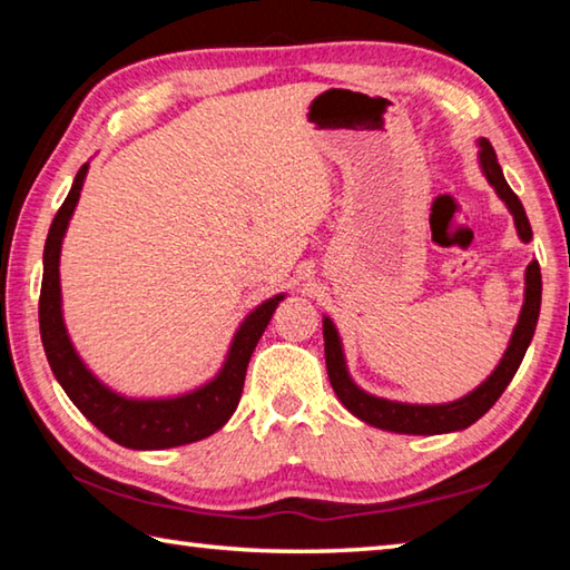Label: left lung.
I'll list each match as a JSON object with an SVG mask.
<instances>
[{"label": "left lung", "instance_id": "left-lung-1", "mask_svg": "<svg viewBox=\"0 0 570 570\" xmlns=\"http://www.w3.org/2000/svg\"><path fill=\"white\" fill-rule=\"evenodd\" d=\"M480 168L485 173L490 186L495 188L498 196L505 200L510 214H513L518 236L528 244V240L533 238V230H530L525 208L520 204L513 188L508 186L503 170H500L495 150L485 138H480ZM540 292H543V284H540V266L538 262H530L525 268V302L523 308H520V320L515 324L513 336H510L503 360H500L495 372L490 374L478 390H472L462 400L450 404H404L374 397V394H366L364 390L356 387L350 372H346L340 334H336L330 316H324L326 372H330V382L336 397H340V402L354 414V417L364 420L366 424H374V428L380 430L402 432V435H442V432L470 428L472 422H478L482 414L493 407L500 394L505 392L510 380L515 377L528 344L535 334L540 314Z\"/></svg>", "mask_w": 570, "mask_h": 570}]
</instances>
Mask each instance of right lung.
<instances>
[{
  "instance_id": "right-lung-1",
  "label": "right lung",
  "mask_w": 570,
  "mask_h": 570,
  "mask_svg": "<svg viewBox=\"0 0 570 570\" xmlns=\"http://www.w3.org/2000/svg\"><path fill=\"white\" fill-rule=\"evenodd\" d=\"M85 176H88V163L77 170L72 188L67 193L60 210H57L45 244L40 334L47 362H50L55 377L62 384L67 397L75 402V407L80 410L102 435H108L122 448L166 450L214 435L216 430L224 428L230 414L238 407L250 354H254L256 344L262 340L266 324L272 322V316L284 294L268 298V302H264L246 316L244 324L238 326L234 342H230L224 370H220L208 384H204V387L170 400H130L108 390L88 366L82 364L80 356H77L62 322L60 248L72 210L77 206V200H80Z\"/></svg>"
}]
</instances>
